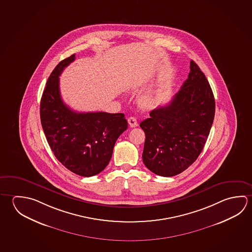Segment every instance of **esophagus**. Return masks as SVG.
<instances>
[{
  "label": "esophagus",
  "mask_w": 252,
  "mask_h": 252,
  "mask_svg": "<svg viewBox=\"0 0 252 252\" xmlns=\"http://www.w3.org/2000/svg\"><path fill=\"white\" fill-rule=\"evenodd\" d=\"M127 121L128 124L130 126V127H136L137 126H138L136 118H134V117H130V118L128 119Z\"/></svg>",
  "instance_id": "obj_1"
}]
</instances>
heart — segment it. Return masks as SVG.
I'll use <instances>...</instances> for the list:
<instances>
[{"label":"heart","mask_w":252,"mask_h":252,"mask_svg":"<svg viewBox=\"0 0 252 252\" xmlns=\"http://www.w3.org/2000/svg\"><path fill=\"white\" fill-rule=\"evenodd\" d=\"M139 102L141 106L150 107L155 104L156 102V95L153 91H149L147 93L143 94L139 99Z\"/></svg>","instance_id":"heart-1"}]
</instances>
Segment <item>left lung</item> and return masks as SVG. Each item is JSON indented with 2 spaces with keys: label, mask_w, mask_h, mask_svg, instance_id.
<instances>
[{
  "label": "left lung",
  "mask_w": 252,
  "mask_h": 252,
  "mask_svg": "<svg viewBox=\"0 0 252 252\" xmlns=\"http://www.w3.org/2000/svg\"><path fill=\"white\" fill-rule=\"evenodd\" d=\"M215 115L211 86L191 60L188 79L172 101L150 111L140 126L146 135L143 163L155 174L175 176L197 159Z\"/></svg>",
  "instance_id": "left-lung-1"
}]
</instances>
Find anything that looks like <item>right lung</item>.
<instances>
[{
    "mask_svg": "<svg viewBox=\"0 0 252 252\" xmlns=\"http://www.w3.org/2000/svg\"><path fill=\"white\" fill-rule=\"evenodd\" d=\"M74 60L75 54L63 59L49 76L40 100V122L58 161L80 176L91 177L108 165L127 121L123 113L76 112L63 102L59 76Z\"/></svg>",
    "mask_w": 252,
    "mask_h": 252,
    "instance_id": "add662e5",
    "label": "right lung"
}]
</instances>
